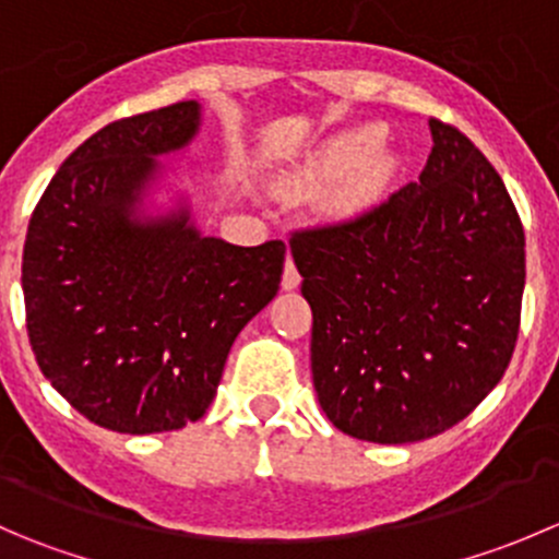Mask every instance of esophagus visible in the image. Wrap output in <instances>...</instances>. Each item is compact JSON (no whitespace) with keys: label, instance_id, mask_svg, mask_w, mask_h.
<instances>
[{"label":"esophagus","instance_id":"obj_1","mask_svg":"<svg viewBox=\"0 0 559 559\" xmlns=\"http://www.w3.org/2000/svg\"><path fill=\"white\" fill-rule=\"evenodd\" d=\"M300 270H297V264H295V259L292 257H286V264H284V278H281V286H284V289H297V286H300Z\"/></svg>","mask_w":559,"mask_h":559}]
</instances>
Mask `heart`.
I'll use <instances>...</instances> for the list:
<instances>
[{"instance_id": "b5f03b06", "label": "heart", "mask_w": 559, "mask_h": 559, "mask_svg": "<svg viewBox=\"0 0 559 559\" xmlns=\"http://www.w3.org/2000/svg\"><path fill=\"white\" fill-rule=\"evenodd\" d=\"M379 143V127H359L335 134L321 148H316L300 167L286 173L281 189L286 194H300L343 175V183L332 202L337 211H354L373 200L397 170V156Z\"/></svg>"}]
</instances>
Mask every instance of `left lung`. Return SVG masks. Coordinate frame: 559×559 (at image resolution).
<instances>
[{"label":"left lung","instance_id":"obj_1","mask_svg":"<svg viewBox=\"0 0 559 559\" xmlns=\"http://www.w3.org/2000/svg\"><path fill=\"white\" fill-rule=\"evenodd\" d=\"M419 183L359 216L295 229L326 419L414 443L465 419L503 379L520 335L524 229L498 170L430 118Z\"/></svg>","mask_w":559,"mask_h":559}]
</instances>
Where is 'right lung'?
<instances>
[{
	"mask_svg": "<svg viewBox=\"0 0 559 559\" xmlns=\"http://www.w3.org/2000/svg\"><path fill=\"white\" fill-rule=\"evenodd\" d=\"M200 105L107 123L78 145L32 213L21 286L45 379L88 421L148 436L197 421L235 337L281 286L286 246L205 238L186 213L138 222L159 154L183 148Z\"/></svg>",
	"mask_w": 559,
	"mask_h": 559,
	"instance_id": "1",
	"label": "right lung"
}]
</instances>
